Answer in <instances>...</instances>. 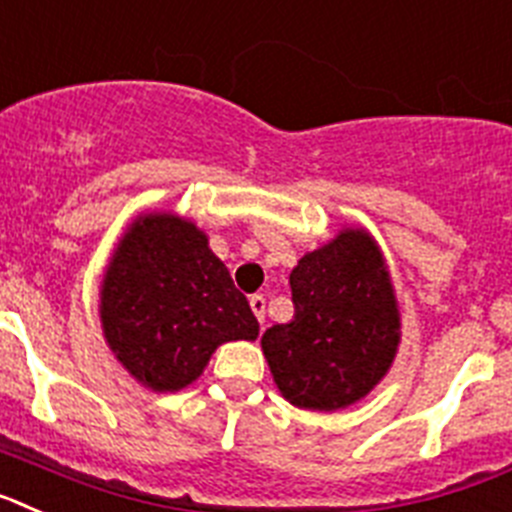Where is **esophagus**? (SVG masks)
<instances>
[{"label": "esophagus", "instance_id": "34e87169", "mask_svg": "<svg viewBox=\"0 0 512 512\" xmlns=\"http://www.w3.org/2000/svg\"><path fill=\"white\" fill-rule=\"evenodd\" d=\"M250 306H252V311H255V317H257V322H265V299H262L260 293H255V296H250Z\"/></svg>", "mask_w": 512, "mask_h": 512}]
</instances>
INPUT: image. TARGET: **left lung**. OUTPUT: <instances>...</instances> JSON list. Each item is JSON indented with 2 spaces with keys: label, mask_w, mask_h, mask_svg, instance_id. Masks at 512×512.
<instances>
[{
  "label": "left lung",
  "mask_w": 512,
  "mask_h": 512,
  "mask_svg": "<svg viewBox=\"0 0 512 512\" xmlns=\"http://www.w3.org/2000/svg\"><path fill=\"white\" fill-rule=\"evenodd\" d=\"M293 319L262 335L273 381L301 410L335 412L386 376L399 348V306L376 239L342 229L306 252L291 278Z\"/></svg>",
  "instance_id": "obj_1"
}]
</instances>
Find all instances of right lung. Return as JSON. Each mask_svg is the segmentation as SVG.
Wrapping results in <instances>:
<instances>
[{
	"label": "right lung",
	"mask_w": 512,
	"mask_h": 512,
	"mask_svg": "<svg viewBox=\"0 0 512 512\" xmlns=\"http://www.w3.org/2000/svg\"><path fill=\"white\" fill-rule=\"evenodd\" d=\"M100 322L115 358L151 391L185 389L219 345L260 335L206 234L172 213L128 226L102 278Z\"/></svg>",
	"instance_id": "right-lung-1"
}]
</instances>
